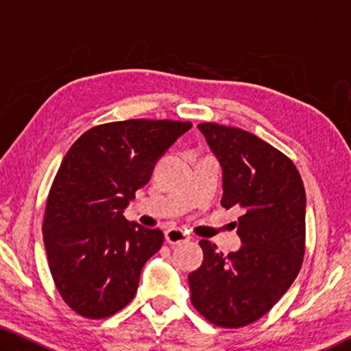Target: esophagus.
<instances>
[{"instance_id": "esophagus-1", "label": "esophagus", "mask_w": 351, "mask_h": 351, "mask_svg": "<svg viewBox=\"0 0 351 351\" xmlns=\"http://www.w3.org/2000/svg\"><path fill=\"white\" fill-rule=\"evenodd\" d=\"M165 240H167V243H170V245H181V243L189 241L190 237L184 232L182 229L173 228V229L165 230Z\"/></svg>"}]
</instances>
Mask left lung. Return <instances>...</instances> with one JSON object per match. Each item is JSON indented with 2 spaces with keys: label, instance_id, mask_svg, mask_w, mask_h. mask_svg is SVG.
<instances>
[{
  "label": "left lung",
  "instance_id": "8db88e82",
  "mask_svg": "<svg viewBox=\"0 0 351 351\" xmlns=\"http://www.w3.org/2000/svg\"><path fill=\"white\" fill-rule=\"evenodd\" d=\"M223 170L226 209H239L241 247L224 255L201 240L190 300L213 325L240 328L265 316L299 274L305 254V187L288 156L245 130L199 123Z\"/></svg>",
  "mask_w": 351,
  "mask_h": 351
}]
</instances>
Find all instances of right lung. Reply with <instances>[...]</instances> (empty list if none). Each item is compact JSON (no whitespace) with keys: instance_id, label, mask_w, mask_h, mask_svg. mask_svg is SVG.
<instances>
[{"instance_id":"1","label":"right lung","mask_w":351,"mask_h":351,"mask_svg":"<svg viewBox=\"0 0 351 351\" xmlns=\"http://www.w3.org/2000/svg\"><path fill=\"white\" fill-rule=\"evenodd\" d=\"M190 128L180 121L110 122L64 154L46 201L43 240L58 293L80 316L104 319L132 302L164 234L128 221L123 210Z\"/></svg>"}]
</instances>
